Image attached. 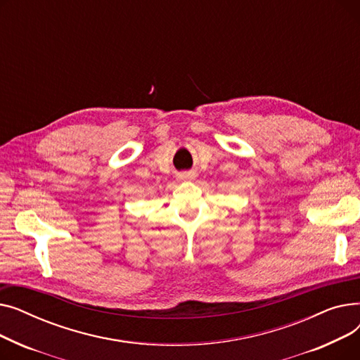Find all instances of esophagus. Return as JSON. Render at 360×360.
<instances>
[{
  "instance_id": "34e87169",
  "label": "esophagus",
  "mask_w": 360,
  "mask_h": 360,
  "mask_svg": "<svg viewBox=\"0 0 360 360\" xmlns=\"http://www.w3.org/2000/svg\"><path fill=\"white\" fill-rule=\"evenodd\" d=\"M195 172H182L181 175H179V179L181 181H193V179H195Z\"/></svg>"
}]
</instances>
